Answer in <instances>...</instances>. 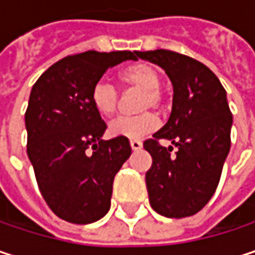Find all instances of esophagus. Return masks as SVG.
I'll use <instances>...</instances> for the list:
<instances>
[{"instance_id": "obj_1", "label": "esophagus", "mask_w": 255, "mask_h": 255, "mask_svg": "<svg viewBox=\"0 0 255 255\" xmlns=\"http://www.w3.org/2000/svg\"><path fill=\"white\" fill-rule=\"evenodd\" d=\"M129 146H131V149H132V150H140L143 144H141V141H140V140H131V141H129Z\"/></svg>"}]
</instances>
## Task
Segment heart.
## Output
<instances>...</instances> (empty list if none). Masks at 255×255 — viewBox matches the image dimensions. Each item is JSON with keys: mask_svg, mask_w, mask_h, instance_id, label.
Segmentation results:
<instances>
[{"mask_svg": "<svg viewBox=\"0 0 255 255\" xmlns=\"http://www.w3.org/2000/svg\"><path fill=\"white\" fill-rule=\"evenodd\" d=\"M120 81L127 88L140 90L141 94L137 102V108L140 111L153 108L159 109L164 105V93L161 90L162 77L161 72L149 65V63H137L131 65L120 72ZM91 103L94 109L109 118L118 109L120 93L115 85L108 81H97L90 94ZM158 127V120L152 112H141L135 117H120L114 120L109 126V134L112 137H127V138H138Z\"/></svg>", "mask_w": 255, "mask_h": 255, "instance_id": "b5f03b06", "label": "heart"}]
</instances>
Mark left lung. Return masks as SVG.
Listing matches in <instances>:
<instances>
[{
  "mask_svg": "<svg viewBox=\"0 0 255 255\" xmlns=\"http://www.w3.org/2000/svg\"><path fill=\"white\" fill-rule=\"evenodd\" d=\"M161 66L173 84L167 124L143 143L152 156L146 173L150 207L161 216L183 219L201 211L214 195L230 149L232 112L226 90L204 63L170 50L137 51ZM170 139L178 149L157 141Z\"/></svg>",
  "mask_w": 255,
  "mask_h": 255,
  "instance_id": "obj_1",
  "label": "left lung"
}]
</instances>
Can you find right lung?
<instances>
[{"instance_id": "add662e5", "label": "right lung", "mask_w": 255, "mask_h": 255, "mask_svg": "<svg viewBox=\"0 0 255 255\" xmlns=\"http://www.w3.org/2000/svg\"><path fill=\"white\" fill-rule=\"evenodd\" d=\"M137 51H85L50 66L33 84L25 114L27 156L51 211L75 225L111 208L117 173L131 155L127 137L103 140L106 124L90 94L103 74Z\"/></svg>"}]
</instances>
